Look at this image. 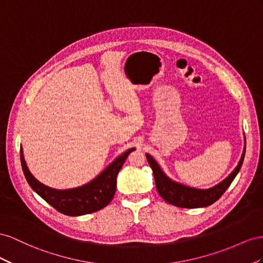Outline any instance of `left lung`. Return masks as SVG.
<instances>
[{
    "label": "left lung",
    "instance_id": "obj_1",
    "mask_svg": "<svg viewBox=\"0 0 263 263\" xmlns=\"http://www.w3.org/2000/svg\"><path fill=\"white\" fill-rule=\"evenodd\" d=\"M245 153L246 148L243 149L241 159H240L239 164L237 165V167L234 170V172H232V173L220 184L216 185L209 190H196L173 182L163 173V171L159 166V164L154 161L151 155H145L149 166H151L153 171L156 190L159 192L160 196L165 201H167L168 204L174 205L176 207L199 208L214 204L216 200H218L222 196V194L227 191L232 181L235 179L236 175L238 174V172L241 168V165L245 159Z\"/></svg>",
    "mask_w": 263,
    "mask_h": 263
}]
</instances>
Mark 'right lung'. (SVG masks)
<instances>
[{
	"mask_svg": "<svg viewBox=\"0 0 263 263\" xmlns=\"http://www.w3.org/2000/svg\"><path fill=\"white\" fill-rule=\"evenodd\" d=\"M136 148L127 149L112 162L93 181L73 190L58 191L40 183L28 171L21 148V163L27 183L56 211L67 216H81L98 212L106 207L115 196L117 176L127 155Z\"/></svg>",
	"mask_w": 263,
	"mask_h": 263,
	"instance_id": "add662e5",
	"label": "right lung"
}]
</instances>
